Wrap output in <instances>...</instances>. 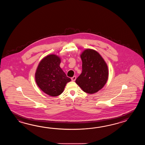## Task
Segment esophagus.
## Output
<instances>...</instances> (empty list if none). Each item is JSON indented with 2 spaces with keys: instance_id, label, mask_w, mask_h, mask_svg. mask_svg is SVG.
<instances>
[{
  "instance_id": "obj_1",
  "label": "esophagus",
  "mask_w": 145,
  "mask_h": 145,
  "mask_svg": "<svg viewBox=\"0 0 145 145\" xmlns=\"http://www.w3.org/2000/svg\"><path fill=\"white\" fill-rule=\"evenodd\" d=\"M71 79L72 81H74L76 80V76H74V77H72L71 78Z\"/></svg>"
}]
</instances>
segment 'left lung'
<instances>
[{
	"label": "left lung",
	"instance_id": "1",
	"mask_svg": "<svg viewBox=\"0 0 145 145\" xmlns=\"http://www.w3.org/2000/svg\"><path fill=\"white\" fill-rule=\"evenodd\" d=\"M80 57L82 71L76 80V83L86 93L97 92L108 80V66L102 56L94 50H84Z\"/></svg>",
	"mask_w": 145,
	"mask_h": 145
}]
</instances>
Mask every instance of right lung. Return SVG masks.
<instances>
[{"instance_id": "1", "label": "right lung", "mask_w": 145, "mask_h": 145, "mask_svg": "<svg viewBox=\"0 0 145 145\" xmlns=\"http://www.w3.org/2000/svg\"><path fill=\"white\" fill-rule=\"evenodd\" d=\"M61 59L56 54H50L42 59L35 74V81L42 91L51 96H57L63 92L71 79L60 67Z\"/></svg>"}]
</instances>
